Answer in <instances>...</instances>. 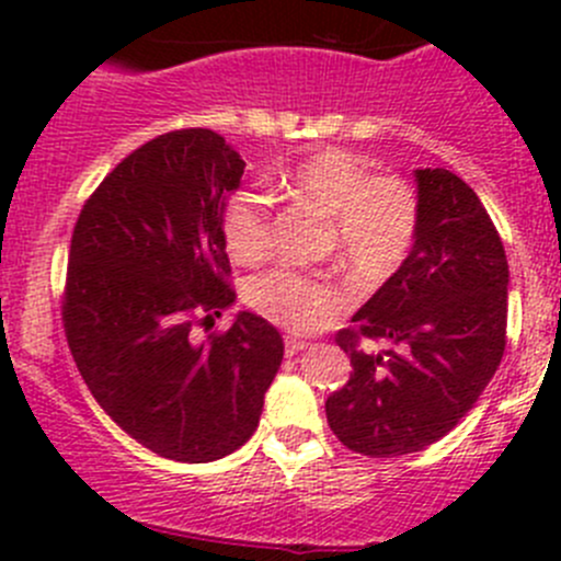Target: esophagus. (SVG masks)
<instances>
[{"label":"esophagus","instance_id":"1","mask_svg":"<svg viewBox=\"0 0 561 561\" xmlns=\"http://www.w3.org/2000/svg\"><path fill=\"white\" fill-rule=\"evenodd\" d=\"M301 350H307V342L296 336H285V355H298Z\"/></svg>","mask_w":561,"mask_h":561}]
</instances>
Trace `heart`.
Segmentation results:
<instances>
[{
  "mask_svg": "<svg viewBox=\"0 0 561 561\" xmlns=\"http://www.w3.org/2000/svg\"><path fill=\"white\" fill-rule=\"evenodd\" d=\"M282 186L333 217L342 260L364 285L386 282L410 254L417 233V197L401 179L375 175L355 154L328 149L290 168L282 175ZM219 225L225 247L239 263H257L271 249L274 214L268 197L254 186L225 197ZM244 298L254 312L287 331H309L344 304L336 282L296 268L254 276Z\"/></svg>",
  "mask_w": 561,
  "mask_h": 561,
  "instance_id": "obj_1",
  "label": "heart"
}]
</instances>
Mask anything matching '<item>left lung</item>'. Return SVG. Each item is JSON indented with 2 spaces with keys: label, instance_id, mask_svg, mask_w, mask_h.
Wrapping results in <instances>:
<instances>
[{
  "label": "left lung",
  "instance_id": "obj_1",
  "mask_svg": "<svg viewBox=\"0 0 561 561\" xmlns=\"http://www.w3.org/2000/svg\"><path fill=\"white\" fill-rule=\"evenodd\" d=\"M417 233L393 276L336 333L353 375L328 396V426L355 454L390 458L443 439L472 410L505 353V247L467 181L415 171ZM358 337H386L366 354Z\"/></svg>",
  "mask_w": 561,
  "mask_h": 561
}]
</instances>
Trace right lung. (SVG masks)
I'll return each instance as SVG.
<instances>
[{"label":"right lung","instance_id":"add662e5","mask_svg":"<svg viewBox=\"0 0 561 561\" xmlns=\"http://www.w3.org/2000/svg\"><path fill=\"white\" fill-rule=\"evenodd\" d=\"M247 162L211 129H175L124 157L70 241L65 333L113 423L162 458L206 463L254 434L279 371V331L252 312L192 336L233 307L219 211Z\"/></svg>","mask_w":561,"mask_h":561}]
</instances>
